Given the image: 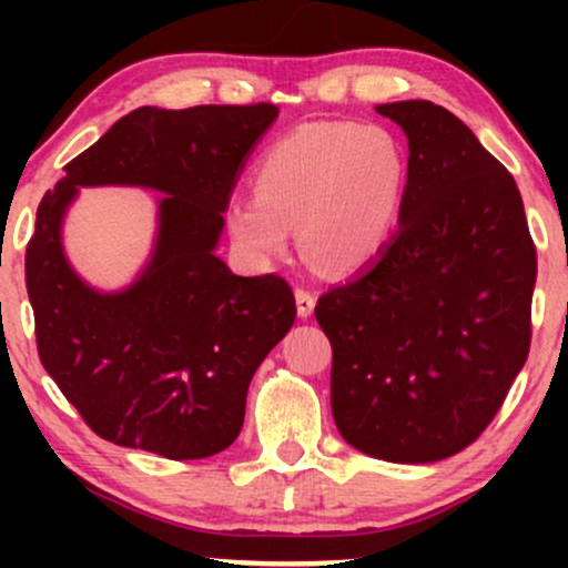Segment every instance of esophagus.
Here are the masks:
<instances>
[{"label": "esophagus", "mask_w": 568, "mask_h": 568, "mask_svg": "<svg viewBox=\"0 0 568 568\" xmlns=\"http://www.w3.org/2000/svg\"><path fill=\"white\" fill-rule=\"evenodd\" d=\"M296 312L298 317H310L315 312V293L296 288Z\"/></svg>", "instance_id": "34e87169"}]
</instances>
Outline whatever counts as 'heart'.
<instances>
[{"mask_svg":"<svg viewBox=\"0 0 568 568\" xmlns=\"http://www.w3.org/2000/svg\"><path fill=\"white\" fill-rule=\"evenodd\" d=\"M408 165L389 130L355 122H310L277 139L253 171V192L226 207L232 240L251 262L270 264L291 247L331 272L374 262L393 237Z\"/></svg>","mask_w":568,"mask_h":568,"instance_id":"obj_1","label":"heart"}]
</instances>
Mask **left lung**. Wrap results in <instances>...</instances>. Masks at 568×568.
Instances as JSON below:
<instances>
[{
	"mask_svg": "<svg viewBox=\"0 0 568 568\" xmlns=\"http://www.w3.org/2000/svg\"><path fill=\"white\" fill-rule=\"evenodd\" d=\"M408 139V186L379 256L323 293L331 410L357 452L400 465L459 454L529 357L537 280L524 200L475 133L433 101L376 106Z\"/></svg>",
	"mask_w": 568,
	"mask_h": 568,
	"instance_id": "left-lung-1",
	"label": "left lung"
}]
</instances>
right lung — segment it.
<instances>
[{"label": "right lung", "instance_id": "add662e5", "mask_svg": "<svg viewBox=\"0 0 568 568\" xmlns=\"http://www.w3.org/2000/svg\"><path fill=\"white\" fill-rule=\"evenodd\" d=\"M277 106H141L69 162L39 202L26 247L44 371L93 433L165 459H205L243 429L253 374L291 331L277 275L240 277L216 256L232 189ZM82 185H141L159 199L150 262L120 292L93 290L62 251Z\"/></svg>", "mask_w": 568, "mask_h": 568}]
</instances>
